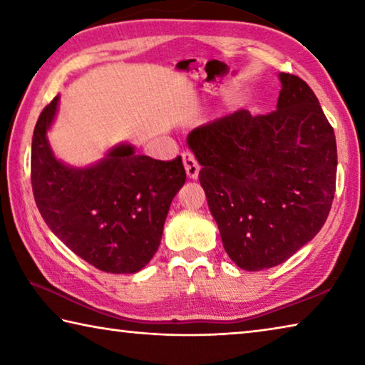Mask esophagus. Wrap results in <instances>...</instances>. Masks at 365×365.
Listing matches in <instances>:
<instances>
[{
  "mask_svg": "<svg viewBox=\"0 0 365 365\" xmlns=\"http://www.w3.org/2000/svg\"><path fill=\"white\" fill-rule=\"evenodd\" d=\"M182 160H183V168H185V170H187V175L191 178V180H196L197 175H200V164L196 163L193 154L183 153Z\"/></svg>",
  "mask_w": 365,
  "mask_h": 365,
  "instance_id": "34e87169",
  "label": "esophagus"
}]
</instances>
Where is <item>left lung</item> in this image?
<instances>
[{
  "label": "left lung",
  "instance_id": "1",
  "mask_svg": "<svg viewBox=\"0 0 365 365\" xmlns=\"http://www.w3.org/2000/svg\"><path fill=\"white\" fill-rule=\"evenodd\" d=\"M279 78L274 113L240 109L187 137L224 250L250 272L275 267L311 242L335 195V132L304 80Z\"/></svg>",
  "mask_w": 365,
  "mask_h": 365
}]
</instances>
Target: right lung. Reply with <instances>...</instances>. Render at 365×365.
<instances>
[{"label":"right lung","mask_w":365,"mask_h":365,"mask_svg":"<svg viewBox=\"0 0 365 365\" xmlns=\"http://www.w3.org/2000/svg\"><path fill=\"white\" fill-rule=\"evenodd\" d=\"M58 108L59 95L43 109L34 130L36 207L83 261L109 274H135L156 255L170 202L187 180L182 158L156 160L119 143L95 164H66L48 141Z\"/></svg>","instance_id":"obj_1"}]
</instances>
